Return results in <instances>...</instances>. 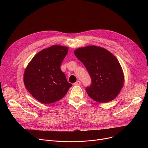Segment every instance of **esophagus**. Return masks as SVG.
<instances>
[{
	"label": "esophagus",
	"mask_w": 148,
	"mask_h": 148,
	"mask_svg": "<svg viewBox=\"0 0 148 148\" xmlns=\"http://www.w3.org/2000/svg\"><path fill=\"white\" fill-rule=\"evenodd\" d=\"M74 85H80L81 84V82L79 80H78V81H77L75 83H74Z\"/></svg>",
	"instance_id": "1"
}]
</instances>
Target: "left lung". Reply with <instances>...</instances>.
<instances>
[{"label":"left lung","mask_w":148,"mask_h":148,"mask_svg":"<svg viewBox=\"0 0 148 148\" xmlns=\"http://www.w3.org/2000/svg\"><path fill=\"white\" fill-rule=\"evenodd\" d=\"M74 54L90 75L92 84L86 90L92 99L106 103L118 95L123 86L124 74L119 62L111 52L89 45L77 49Z\"/></svg>","instance_id":"obj_1"}]
</instances>
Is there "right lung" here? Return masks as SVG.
I'll list each match as a JSON object with an SVG mask.
<instances>
[{
	"label": "right lung",
	"mask_w": 148,
	"mask_h": 148,
	"mask_svg": "<svg viewBox=\"0 0 148 148\" xmlns=\"http://www.w3.org/2000/svg\"><path fill=\"white\" fill-rule=\"evenodd\" d=\"M68 51V47L53 45L36 54L26 66L23 77L25 86L39 102L55 103L72 86L60 68Z\"/></svg>",
	"instance_id": "obj_1"
}]
</instances>
